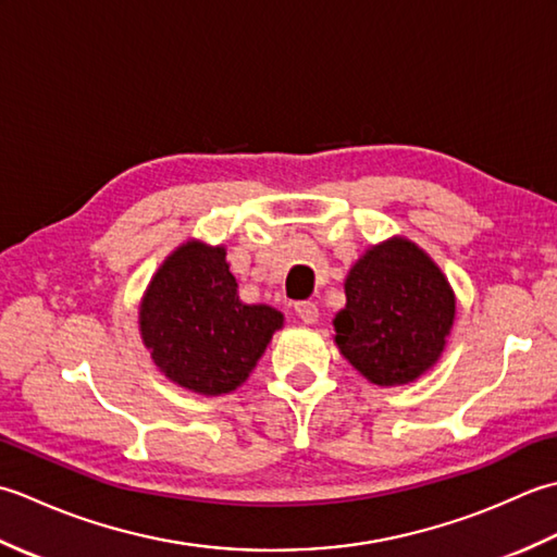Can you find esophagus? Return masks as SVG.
<instances>
[{"mask_svg": "<svg viewBox=\"0 0 557 557\" xmlns=\"http://www.w3.org/2000/svg\"><path fill=\"white\" fill-rule=\"evenodd\" d=\"M294 313H297V318H301V323H306V325L318 321V306L313 301H299L297 306H294Z\"/></svg>", "mask_w": 557, "mask_h": 557, "instance_id": "34e87169", "label": "esophagus"}]
</instances>
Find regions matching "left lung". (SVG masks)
I'll list each match as a JSON object with an SVG mask.
<instances>
[{
    "label": "left lung",
    "mask_w": 557,
    "mask_h": 557,
    "mask_svg": "<svg viewBox=\"0 0 557 557\" xmlns=\"http://www.w3.org/2000/svg\"><path fill=\"white\" fill-rule=\"evenodd\" d=\"M347 306L335 315V342L375 385H401L441 357L455 321V294L419 246H373L345 282Z\"/></svg>",
    "instance_id": "1"
}]
</instances>
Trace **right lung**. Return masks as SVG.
<instances>
[{
	"mask_svg": "<svg viewBox=\"0 0 557 557\" xmlns=\"http://www.w3.org/2000/svg\"><path fill=\"white\" fill-rule=\"evenodd\" d=\"M282 313L236 297L224 248L188 242L164 260L140 304V335L170 381L200 395L239 387Z\"/></svg>",
	"mask_w": 557,
	"mask_h": 557,
	"instance_id": "add662e5",
	"label": "right lung"
}]
</instances>
